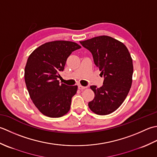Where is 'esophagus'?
I'll list each match as a JSON object with an SVG mask.
<instances>
[{
    "label": "esophagus",
    "instance_id": "34e87169",
    "mask_svg": "<svg viewBox=\"0 0 157 157\" xmlns=\"http://www.w3.org/2000/svg\"><path fill=\"white\" fill-rule=\"evenodd\" d=\"M78 88L79 89H81V90H82V89H85L87 88V87H84V86H82V85H78Z\"/></svg>",
    "mask_w": 157,
    "mask_h": 157
}]
</instances>
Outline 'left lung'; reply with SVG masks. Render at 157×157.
<instances>
[{"label":"left lung","mask_w":157,"mask_h":157,"mask_svg":"<svg viewBox=\"0 0 157 157\" xmlns=\"http://www.w3.org/2000/svg\"><path fill=\"white\" fill-rule=\"evenodd\" d=\"M93 56L95 66L104 76L103 85L90 88L95 94L90 110L98 115L109 114L123 104L132 84L133 61L124 44L108 36L80 41Z\"/></svg>","instance_id":"8db88e82"}]
</instances>
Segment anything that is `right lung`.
Returning <instances> with one entry per match:
<instances>
[{
  "instance_id": "1",
  "label": "right lung",
  "mask_w": 157,
  "mask_h": 157,
  "mask_svg": "<svg viewBox=\"0 0 157 157\" xmlns=\"http://www.w3.org/2000/svg\"><path fill=\"white\" fill-rule=\"evenodd\" d=\"M81 47L71 41H52L36 48L28 57L25 85L35 106L45 116L59 118L70 110L78 87L60 84L57 78L64 70L67 58Z\"/></svg>"
}]
</instances>
